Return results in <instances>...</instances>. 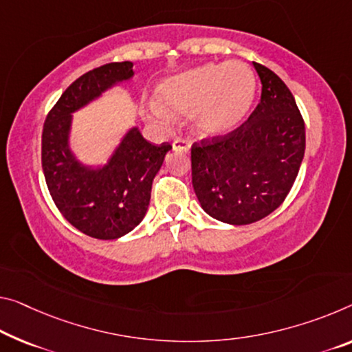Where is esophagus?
I'll return each instance as SVG.
<instances>
[{
    "label": "esophagus",
    "instance_id": "1",
    "mask_svg": "<svg viewBox=\"0 0 352 352\" xmlns=\"http://www.w3.org/2000/svg\"><path fill=\"white\" fill-rule=\"evenodd\" d=\"M173 149L175 151H184V153H188L190 151V143L184 138H177L173 142Z\"/></svg>",
    "mask_w": 352,
    "mask_h": 352
}]
</instances>
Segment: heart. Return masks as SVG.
I'll return each mask as SVG.
<instances>
[{"label":"heart","mask_w":352,"mask_h":352,"mask_svg":"<svg viewBox=\"0 0 352 352\" xmlns=\"http://www.w3.org/2000/svg\"><path fill=\"white\" fill-rule=\"evenodd\" d=\"M256 91L252 67L242 61L204 64L159 85L162 105L153 115L171 122L173 115L192 113V127L203 137H219L231 132L244 120Z\"/></svg>","instance_id":"heart-1"}]
</instances>
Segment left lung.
<instances>
[{
    "instance_id": "1",
    "label": "left lung",
    "mask_w": 352,
    "mask_h": 352,
    "mask_svg": "<svg viewBox=\"0 0 352 352\" xmlns=\"http://www.w3.org/2000/svg\"><path fill=\"white\" fill-rule=\"evenodd\" d=\"M261 99L248 120L192 144V184L210 217L248 225L285 201L305 153V122L282 78L259 63Z\"/></svg>"
}]
</instances>
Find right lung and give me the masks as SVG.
<instances>
[{
    "mask_svg": "<svg viewBox=\"0 0 352 352\" xmlns=\"http://www.w3.org/2000/svg\"><path fill=\"white\" fill-rule=\"evenodd\" d=\"M131 61L96 67L64 91L45 118L42 131V170L53 201L70 225L96 239H118L143 220L151 187L170 143L153 144L132 129L110 164L88 170L67 148L70 113L102 91L133 75Z\"/></svg>",
    "mask_w": 352,
    "mask_h": 352,
    "instance_id": "obj_1",
    "label": "right lung"
}]
</instances>
